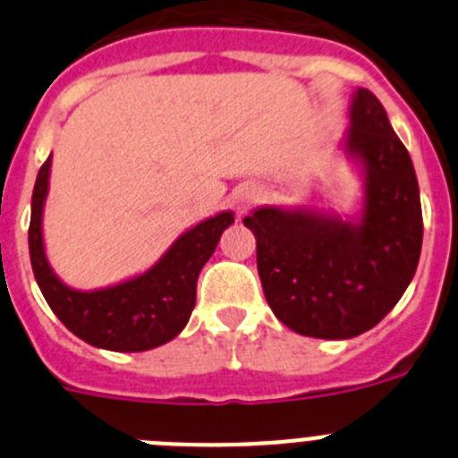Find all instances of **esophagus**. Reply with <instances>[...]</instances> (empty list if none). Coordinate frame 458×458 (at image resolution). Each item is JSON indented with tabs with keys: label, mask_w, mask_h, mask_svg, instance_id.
<instances>
[{
	"label": "esophagus",
	"mask_w": 458,
	"mask_h": 458,
	"mask_svg": "<svg viewBox=\"0 0 458 458\" xmlns=\"http://www.w3.org/2000/svg\"><path fill=\"white\" fill-rule=\"evenodd\" d=\"M257 199H259L257 190H254V188H245V190H241V192L236 194V201H233V204H236L238 213H248V210L252 208V204Z\"/></svg>",
	"instance_id": "1"
}]
</instances>
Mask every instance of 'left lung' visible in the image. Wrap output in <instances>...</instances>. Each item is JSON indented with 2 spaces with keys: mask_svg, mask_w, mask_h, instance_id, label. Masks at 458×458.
<instances>
[{
  "mask_svg": "<svg viewBox=\"0 0 458 458\" xmlns=\"http://www.w3.org/2000/svg\"><path fill=\"white\" fill-rule=\"evenodd\" d=\"M344 151L365 172L360 220L275 206L242 220L257 238V268L270 310L305 337L367 333L408 289L422 250L418 176L369 89L353 93Z\"/></svg>",
  "mask_w": 458,
  "mask_h": 458,
  "instance_id": "left-lung-1",
  "label": "left lung"
}]
</instances>
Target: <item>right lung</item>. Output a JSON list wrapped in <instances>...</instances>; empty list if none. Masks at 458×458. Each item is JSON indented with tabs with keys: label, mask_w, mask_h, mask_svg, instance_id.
Here are the masks:
<instances>
[{
	"label": "right lung",
	"mask_w": 458,
	"mask_h": 458,
	"mask_svg": "<svg viewBox=\"0 0 458 458\" xmlns=\"http://www.w3.org/2000/svg\"><path fill=\"white\" fill-rule=\"evenodd\" d=\"M52 156L36 176L31 194L30 257L40 293L75 337L119 353H140L172 342L188 323L197 301V277L216 252L232 210L208 217L174 241L153 268L98 291L71 289L50 268L43 245V204L50 185Z\"/></svg>",
	"instance_id": "add662e5"
}]
</instances>
